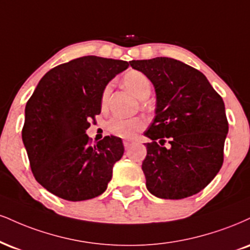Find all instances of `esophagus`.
<instances>
[{"mask_svg": "<svg viewBox=\"0 0 250 250\" xmlns=\"http://www.w3.org/2000/svg\"><path fill=\"white\" fill-rule=\"evenodd\" d=\"M133 144H134L133 141H123V146H125V149H129Z\"/></svg>", "mask_w": 250, "mask_h": 250, "instance_id": "34e87169", "label": "esophagus"}]
</instances>
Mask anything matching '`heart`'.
Here are the masks:
<instances>
[{
  "label": "heart",
  "instance_id": "1",
  "mask_svg": "<svg viewBox=\"0 0 250 250\" xmlns=\"http://www.w3.org/2000/svg\"><path fill=\"white\" fill-rule=\"evenodd\" d=\"M123 85L128 91L140 100H146L151 93V81L143 72L137 70H130L123 76ZM110 85H107L102 94V104L107 100L108 92ZM107 128L110 133L115 136L122 138H131L140 133L144 128V120L142 117H131V119H123V117H113L107 123Z\"/></svg>",
  "mask_w": 250,
  "mask_h": 250
}]
</instances>
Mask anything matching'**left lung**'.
Listing matches in <instances>:
<instances>
[{
    "label": "left lung",
    "instance_id": "left-lung-1",
    "mask_svg": "<svg viewBox=\"0 0 250 250\" xmlns=\"http://www.w3.org/2000/svg\"><path fill=\"white\" fill-rule=\"evenodd\" d=\"M156 92V115L144 133L146 188L162 199H183L205 188L224 163L228 121L222 98L200 71L179 60H131ZM169 146L165 148L166 141Z\"/></svg>",
    "mask_w": 250,
    "mask_h": 250
}]
</instances>
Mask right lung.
I'll return each mask as SVG.
<instances>
[{
    "instance_id": "obj_1",
    "label": "right lung",
    "mask_w": 250,
    "mask_h": 250,
    "mask_svg": "<svg viewBox=\"0 0 250 250\" xmlns=\"http://www.w3.org/2000/svg\"><path fill=\"white\" fill-rule=\"evenodd\" d=\"M128 62L86 56L47 72L26 102L22 140L32 173L62 199H92L106 191L125 151L121 138L92 146L86 130L101 113L107 83Z\"/></svg>"
}]
</instances>
